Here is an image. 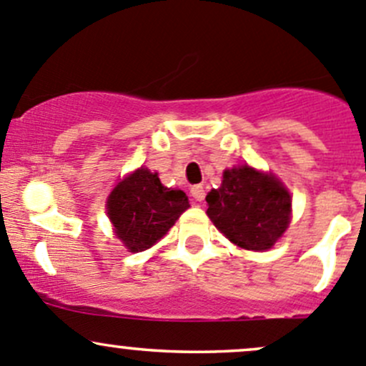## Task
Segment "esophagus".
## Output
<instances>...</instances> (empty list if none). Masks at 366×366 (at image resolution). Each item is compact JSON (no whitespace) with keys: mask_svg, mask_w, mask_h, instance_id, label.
<instances>
[{"mask_svg":"<svg viewBox=\"0 0 366 366\" xmlns=\"http://www.w3.org/2000/svg\"><path fill=\"white\" fill-rule=\"evenodd\" d=\"M190 195L195 201H204V188H202L201 184H194V187L190 188Z\"/></svg>","mask_w":366,"mask_h":366,"instance_id":"esophagus-1","label":"esophagus"}]
</instances>
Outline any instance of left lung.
<instances>
[{"mask_svg": "<svg viewBox=\"0 0 366 366\" xmlns=\"http://www.w3.org/2000/svg\"><path fill=\"white\" fill-rule=\"evenodd\" d=\"M214 227L239 248L264 252L291 222V194L271 172L250 165L225 169L220 188L206 195Z\"/></svg>", "mask_w": 366, "mask_h": 366, "instance_id": "obj_1", "label": "left lung"}]
</instances>
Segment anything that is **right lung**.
<instances>
[{"mask_svg": "<svg viewBox=\"0 0 366 366\" xmlns=\"http://www.w3.org/2000/svg\"><path fill=\"white\" fill-rule=\"evenodd\" d=\"M188 208L184 192L164 187L146 167L122 179L107 199V214L128 252L152 248Z\"/></svg>", "mask_w": 366, "mask_h": 366, "instance_id": "1", "label": "right lung"}]
</instances>
